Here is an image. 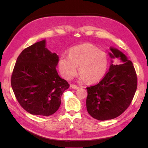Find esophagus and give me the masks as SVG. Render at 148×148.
<instances>
[{
    "label": "esophagus",
    "mask_w": 148,
    "mask_h": 148,
    "mask_svg": "<svg viewBox=\"0 0 148 148\" xmlns=\"http://www.w3.org/2000/svg\"><path fill=\"white\" fill-rule=\"evenodd\" d=\"M71 87L73 89H78L79 88V87L78 86H77V85H75V84H71Z\"/></svg>",
    "instance_id": "esophagus-1"
}]
</instances>
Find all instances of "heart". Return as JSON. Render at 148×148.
<instances>
[{
    "label": "heart",
    "mask_w": 148,
    "mask_h": 148,
    "mask_svg": "<svg viewBox=\"0 0 148 148\" xmlns=\"http://www.w3.org/2000/svg\"><path fill=\"white\" fill-rule=\"evenodd\" d=\"M107 53L90 43H84L71 47L68 56L64 54L59 60V70L67 80L72 79L78 72L80 79H87L90 83L99 81L105 75L108 67Z\"/></svg>",
    "instance_id": "b5f03b06"
}]
</instances>
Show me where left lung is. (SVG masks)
Returning a JSON list of instances; mask_svg holds the SVG:
<instances>
[{
	"label": "left lung",
	"mask_w": 148,
	"mask_h": 148,
	"mask_svg": "<svg viewBox=\"0 0 148 148\" xmlns=\"http://www.w3.org/2000/svg\"><path fill=\"white\" fill-rule=\"evenodd\" d=\"M111 59L120 62L113 64L101 81L87 87L86 108L92 117L98 120L119 117L130 105L137 88V76L131 60L117 49L110 47Z\"/></svg>",
	"instance_id": "8db88e82"
}]
</instances>
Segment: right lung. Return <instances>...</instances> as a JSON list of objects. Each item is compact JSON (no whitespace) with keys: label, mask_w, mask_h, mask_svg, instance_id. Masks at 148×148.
<instances>
[{"label":"right lung","mask_w":148,"mask_h":148,"mask_svg":"<svg viewBox=\"0 0 148 148\" xmlns=\"http://www.w3.org/2000/svg\"><path fill=\"white\" fill-rule=\"evenodd\" d=\"M58 62L59 56L46 48V40L25 49L18 57L11 85L18 102L29 114L49 116L59 109L70 85L58 75Z\"/></svg>","instance_id":"obj_1"}]
</instances>
